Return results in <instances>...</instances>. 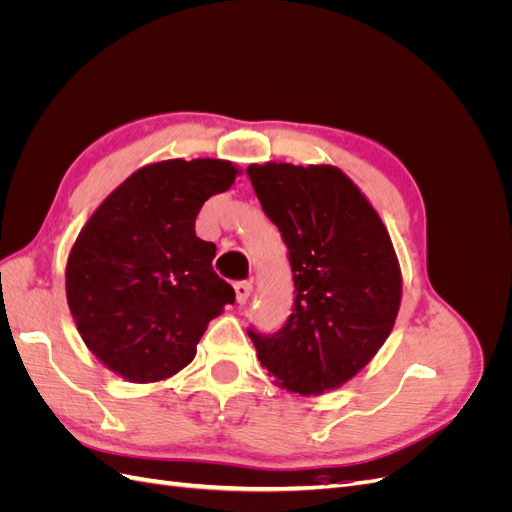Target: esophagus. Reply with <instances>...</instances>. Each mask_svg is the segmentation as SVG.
Wrapping results in <instances>:
<instances>
[{
	"instance_id": "34e87169",
	"label": "esophagus",
	"mask_w": 512,
	"mask_h": 512,
	"mask_svg": "<svg viewBox=\"0 0 512 512\" xmlns=\"http://www.w3.org/2000/svg\"><path fill=\"white\" fill-rule=\"evenodd\" d=\"M235 294H237V303L243 305L252 294V282H237L235 284Z\"/></svg>"
}]
</instances>
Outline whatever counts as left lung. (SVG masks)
Masks as SVG:
<instances>
[{"instance_id": "obj_1", "label": "left lung", "mask_w": 512, "mask_h": 512, "mask_svg": "<svg viewBox=\"0 0 512 512\" xmlns=\"http://www.w3.org/2000/svg\"><path fill=\"white\" fill-rule=\"evenodd\" d=\"M280 228L294 282L292 314L275 333L247 329L260 365L290 393L337 389L389 337L401 273L389 232L361 190L333 166H247Z\"/></svg>"}]
</instances>
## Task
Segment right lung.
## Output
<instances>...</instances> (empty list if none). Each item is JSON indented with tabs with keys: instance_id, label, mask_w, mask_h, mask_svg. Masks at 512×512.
<instances>
[{
	"instance_id": "obj_1",
	"label": "right lung",
	"mask_w": 512,
	"mask_h": 512,
	"mask_svg": "<svg viewBox=\"0 0 512 512\" xmlns=\"http://www.w3.org/2000/svg\"><path fill=\"white\" fill-rule=\"evenodd\" d=\"M239 170L224 160H166L136 170L76 239L66 294L83 342L130 382H158L188 365L207 324L235 303L213 271L215 245L194 222Z\"/></svg>"
}]
</instances>
